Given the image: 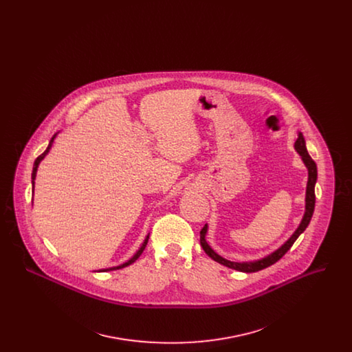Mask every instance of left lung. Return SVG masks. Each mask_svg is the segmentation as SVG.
Instances as JSON below:
<instances>
[{
	"label": "left lung",
	"instance_id": "obj_1",
	"mask_svg": "<svg viewBox=\"0 0 352 352\" xmlns=\"http://www.w3.org/2000/svg\"><path fill=\"white\" fill-rule=\"evenodd\" d=\"M296 151L300 153L303 164L306 165L307 171H309V179H307V187H306V206H305V215L302 218L300 227L296 230V232L292 234V237L285 243L284 245H281L277 251L270 253L267 257L261 258V260H256V261H247V263H234L230 260L223 258L221 256H219L217 252L214 251L206 241V234H207V224L201 228V245L203 251L206 252L212 260H215L219 264L228 267V268L239 270V272H245V273H252V272H258L261 269L268 268L270 265H273L274 263H277L286 252L292 248V245L294 244V241L298 239V236L306 230V227L309 226L313 212H314V207H316V182H317V165L313 161V158L309 155L307 149H306V144H305V138L302 133H298V138L294 144Z\"/></svg>",
	"mask_w": 352,
	"mask_h": 352
}]
</instances>
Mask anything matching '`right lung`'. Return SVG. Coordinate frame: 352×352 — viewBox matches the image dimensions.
<instances>
[{
    "instance_id": "add662e5",
    "label": "right lung",
    "mask_w": 352,
    "mask_h": 352,
    "mask_svg": "<svg viewBox=\"0 0 352 352\" xmlns=\"http://www.w3.org/2000/svg\"><path fill=\"white\" fill-rule=\"evenodd\" d=\"M55 135L56 134H54L52 135V138L50 140V144H49V146H47V149L46 151H43L39 157H36V160L34 161V166H33V173H32V182H33L34 184V179H35V174H36V168H38V165H39V162L46 157V154L49 153V151L51 149V146H52V142H54V138H55ZM148 240H149V234L146 236V239H145V241H144V244L141 245V248L137 251V253L134 254L133 257L131 258V260H128L126 263H124V264H121V265H118V267H113V268H108V269H102V270H99V272H107V270H116V269H121V268H125V267H128V265H131V264H133L134 261L141 256V253L144 252V250H145V247H146V244H148Z\"/></svg>"
}]
</instances>
